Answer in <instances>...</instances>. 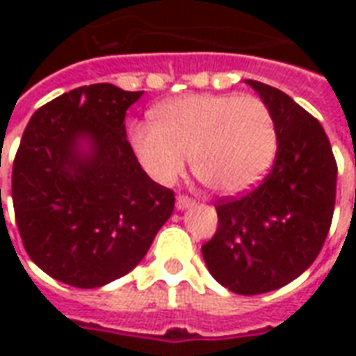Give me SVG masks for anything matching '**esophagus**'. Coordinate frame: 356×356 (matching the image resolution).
Masks as SVG:
<instances>
[{
  "label": "esophagus",
  "instance_id": "esophagus-1",
  "mask_svg": "<svg viewBox=\"0 0 356 356\" xmlns=\"http://www.w3.org/2000/svg\"><path fill=\"white\" fill-rule=\"evenodd\" d=\"M194 204H196V202H194V198L186 196V194H179V196H177V208L179 209L191 208V206H194Z\"/></svg>",
  "mask_w": 356,
  "mask_h": 356
}]
</instances>
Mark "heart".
I'll list each match as a JSON object with an SVG mask.
<instances>
[{"mask_svg":"<svg viewBox=\"0 0 356 356\" xmlns=\"http://www.w3.org/2000/svg\"><path fill=\"white\" fill-rule=\"evenodd\" d=\"M129 139L156 181L179 177L188 156L202 185L221 194L254 186L276 154L275 118L252 95L181 97L156 110V122H135Z\"/></svg>","mask_w":356,"mask_h":356,"instance_id":"1","label":"heart"}]
</instances>
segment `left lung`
<instances>
[{
	"label": "left lung",
	"instance_id": "8db88e82",
	"mask_svg": "<svg viewBox=\"0 0 356 356\" xmlns=\"http://www.w3.org/2000/svg\"><path fill=\"white\" fill-rule=\"evenodd\" d=\"M248 83L275 118V162L250 193L216 202L219 223L202 255L225 288L257 296L296 280L321 254L336 206L337 163L316 118L280 89Z\"/></svg>",
	"mask_w": 356,
	"mask_h": 356
}]
</instances>
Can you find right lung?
Wrapping results in <instances>:
<instances>
[{
	"mask_svg": "<svg viewBox=\"0 0 356 356\" xmlns=\"http://www.w3.org/2000/svg\"><path fill=\"white\" fill-rule=\"evenodd\" d=\"M140 95L112 83L76 88L35 110L22 133L11 185L22 246L74 288H99L137 267L175 206L125 137V110ZM80 138L90 140L86 156Z\"/></svg>",
	"mask_w": 356,
	"mask_h": 356,
	"instance_id": "right-lung-1",
	"label": "right lung"
}]
</instances>
